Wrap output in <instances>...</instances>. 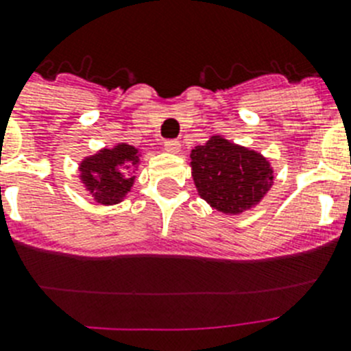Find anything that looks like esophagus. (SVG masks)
<instances>
[{
	"label": "esophagus",
	"instance_id": "esophagus-1",
	"mask_svg": "<svg viewBox=\"0 0 351 351\" xmlns=\"http://www.w3.org/2000/svg\"><path fill=\"white\" fill-rule=\"evenodd\" d=\"M163 147H165V151H169L172 154H178L181 151V144L178 141H165Z\"/></svg>",
	"mask_w": 351,
	"mask_h": 351
}]
</instances>
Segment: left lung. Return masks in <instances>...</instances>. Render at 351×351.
Masks as SVG:
<instances>
[{
    "mask_svg": "<svg viewBox=\"0 0 351 351\" xmlns=\"http://www.w3.org/2000/svg\"><path fill=\"white\" fill-rule=\"evenodd\" d=\"M191 176L198 195L216 210L241 214L255 207L272 186L269 161L256 151L210 137L191 151Z\"/></svg>",
    "mask_w": 351,
    "mask_h": 351,
    "instance_id": "1",
    "label": "left lung"
}]
</instances>
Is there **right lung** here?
Segmentation results:
<instances>
[{
	"instance_id": "1",
	"label": "right lung",
	"mask_w": 351,
	"mask_h": 351,
	"mask_svg": "<svg viewBox=\"0 0 351 351\" xmlns=\"http://www.w3.org/2000/svg\"><path fill=\"white\" fill-rule=\"evenodd\" d=\"M138 149L128 144H117L112 149H104L95 156H89L80 163V179L96 202L117 204L130 191L135 182V176L128 178L125 167L138 163Z\"/></svg>"
}]
</instances>
